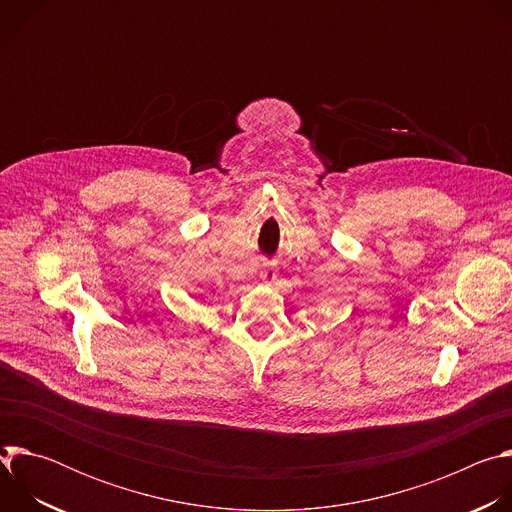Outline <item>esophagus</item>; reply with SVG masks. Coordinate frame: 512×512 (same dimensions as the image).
<instances>
[{
  "mask_svg": "<svg viewBox=\"0 0 512 512\" xmlns=\"http://www.w3.org/2000/svg\"><path fill=\"white\" fill-rule=\"evenodd\" d=\"M261 275H263V279H273V271H269V269L261 271Z\"/></svg>",
  "mask_w": 512,
  "mask_h": 512,
  "instance_id": "34e87169",
  "label": "esophagus"
}]
</instances>
